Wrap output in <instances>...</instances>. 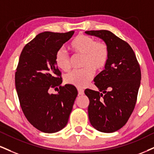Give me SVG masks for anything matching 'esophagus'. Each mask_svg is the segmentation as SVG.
<instances>
[{"label":"esophagus","mask_w":154,"mask_h":154,"mask_svg":"<svg viewBox=\"0 0 154 154\" xmlns=\"http://www.w3.org/2000/svg\"><path fill=\"white\" fill-rule=\"evenodd\" d=\"M77 90H78V95H84V90H83L82 89L78 88V89H77Z\"/></svg>","instance_id":"34e87169"}]
</instances>
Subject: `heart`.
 Here are the masks:
<instances>
[{
  "label": "heart",
  "mask_w": 154,
  "mask_h": 154,
  "mask_svg": "<svg viewBox=\"0 0 154 154\" xmlns=\"http://www.w3.org/2000/svg\"><path fill=\"white\" fill-rule=\"evenodd\" d=\"M70 49L84 56L82 66L84 69L74 70L65 77L66 84L82 88L88 84L94 76V72H100L106 66L108 61V49L103 42L84 34L76 36L70 44ZM55 63L60 69L68 72L70 69L69 57L64 50L59 49L55 54Z\"/></svg>",
  "instance_id": "1"
}]
</instances>
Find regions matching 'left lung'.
Instances as JSON below:
<instances>
[{
    "label": "left lung",
    "instance_id": "8db88e82",
    "mask_svg": "<svg viewBox=\"0 0 154 154\" xmlns=\"http://www.w3.org/2000/svg\"><path fill=\"white\" fill-rule=\"evenodd\" d=\"M100 38L108 49L105 69L94 79L98 91L87 89L88 116L96 130L112 133L127 123L136 103L141 73L134 51L127 42L110 31H88Z\"/></svg>",
    "mask_w": 154,
    "mask_h": 154
}]
</instances>
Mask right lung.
<instances>
[{"label":"right lung","mask_w":154,"mask_h":154,"mask_svg":"<svg viewBox=\"0 0 154 154\" xmlns=\"http://www.w3.org/2000/svg\"><path fill=\"white\" fill-rule=\"evenodd\" d=\"M73 34V31L41 33L20 55L15 75L20 105L29 123L44 133H56L66 126L77 96V89L70 85L59 87L58 93H49L62 82L55 54Z\"/></svg>","instance_id":"right-lung-1"}]
</instances>
